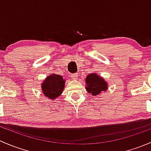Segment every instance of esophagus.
Segmentation results:
<instances>
[{
	"label": "esophagus",
	"mask_w": 151,
	"mask_h": 151,
	"mask_svg": "<svg viewBox=\"0 0 151 151\" xmlns=\"http://www.w3.org/2000/svg\"><path fill=\"white\" fill-rule=\"evenodd\" d=\"M71 77L72 80H77V79H78V74H77V73H75V74H72L71 75Z\"/></svg>",
	"instance_id": "esophagus-1"
}]
</instances>
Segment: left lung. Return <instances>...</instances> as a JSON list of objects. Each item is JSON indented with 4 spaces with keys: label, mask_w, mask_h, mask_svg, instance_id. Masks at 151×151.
<instances>
[{
    "label": "left lung",
    "mask_w": 151,
    "mask_h": 151,
    "mask_svg": "<svg viewBox=\"0 0 151 151\" xmlns=\"http://www.w3.org/2000/svg\"><path fill=\"white\" fill-rule=\"evenodd\" d=\"M85 83L87 91L94 96H98L102 91H106L108 88L107 83L95 73L87 76Z\"/></svg>",
    "instance_id": "obj_1"
}]
</instances>
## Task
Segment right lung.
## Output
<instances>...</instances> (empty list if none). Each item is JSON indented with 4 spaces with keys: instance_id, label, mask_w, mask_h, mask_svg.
Wrapping results in <instances>:
<instances>
[{
    "instance_id": "obj_1",
    "label": "right lung",
    "mask_w": 151,
    "mask_h": 151,
    "mask_svg": "<svg viewBox=\"0 0 151 151\" xmlns=\"http://www.w3.org/2000/svg\"><path fill=\"white\" fill-rule=\"evenodd\" d=\"M65 86V80L58 74H50L42 84L44 95L50 99H55L63 93Z\"/></svg>"
}]
</instances>
